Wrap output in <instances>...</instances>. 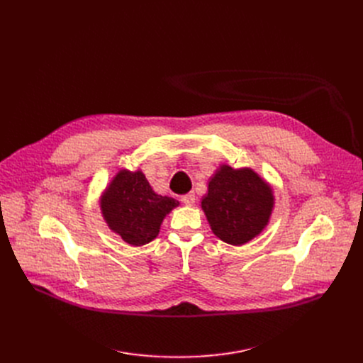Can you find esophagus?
I'll list each match as a JSON object with an SVG mask.
<instances>
[{
  "mask_svg": "<svg viewBox=\"0 0 363 363\" xmlns=\"http://www.w3.org/2000/svg\"><path fill=\"white\" fill-rule=\"evenodd\" d=\"M181 201L185 204V206H193L194 201H196V196L194 193H189V194H185L181 197Z\"/></svg>",
  "mask_w": 363,
  "mask_h": 363,
  "instance_id": "1",
  "label": "esophagus"
}]
</instances>
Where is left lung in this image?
Segmentation results:
<instances>
[{"instance_id":"8db88e82","label":"left lung","mask_w":363,"mask_h":363,"mask_svg":"<svg viewBox=\"0 0 363 363\" xmlns=\"http://www.w3.org/2000/svg\"><path fill=\"white\" fill-rule=\"evenodd\" d=\"M275 204L272 186L250 167L220 164L208 181L201 208L212 233L231 245L257 237L269 223Z\"/></svg>"}]
</instances>
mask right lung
Returning <instances> with one entry per match:
<instances>
[{"label": "right lung", "mask_w": 363, "mask_h": 363, "mask_svg": "<svg viewBox=\"0 0 363 363\" xmlns=\"http://www.w3.org/2000/svg\"><path fill=\"white\" fill-rule=\"evenodd\" d=\"M179 201L152 191L138 169L119 170L100 199L101 215L110 230L125 242L140 247L159 235L160 225Z\"/></svg>", "instance_id": "add662e5"}]
</instances>
